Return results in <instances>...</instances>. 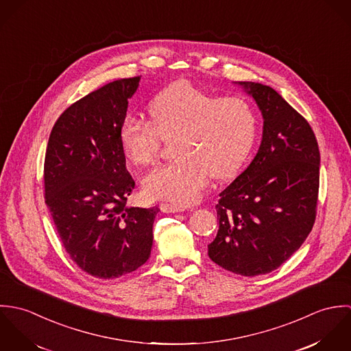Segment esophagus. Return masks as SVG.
I'll return each mask as SVG.
<instances>
[{"mask_svg":"<svg viewBox=\"0 0 351 351\" xmlns=\"http://www.w3.org/2000/svg\"><path fill=\"white\" fill-rule=\"evenodd\" d=\"M160 210L165 212V213H177V212H184V206H180V205H176V204H167V202H162L159 205Z\"/></svg>","mask_w":351,"mask_h":351,"instance_id":"34e87169","label":"esophagus"}]
</instances>
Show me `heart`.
<instances>
[{"mask_svg": "<svg viewBox=\"0 0 351 351\" xmlns=\"http://www.w3.org/2000/svg\"><path fill=\"white\" fill-rule=\"evenodd\" d=\"M149 120L127 114L119 127V145L132 165H149L159 142L171 136L176 158L142 178L149 200L189 205L209 184L234 174L249 156L258 131V116L241 97H217L180 81L150 101Z\"/></svg>", "mask_w": 351, "mask_h": 351, "instance_id": "obj_1", "label": "heart"}]
</instances>
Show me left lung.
Masks as SVG:
<instances>
[{
    "instance_id": "left-lung-1",
    "label": "left lung",
    "mask_w": 351,
    "mask_h": 351,
    "mask_svg": "<svg viewBox=\"0 0 351 351\" xmlns=\"http://www.w3.org/2000/svg\"><path fill=\"white\" fill-rule=\"evenodd\" d=\"M235 84L262 113V141L247 169L219 195V231L208 255L226 270L254 277L280 267L311 232L320 154L308 121L273 88Z\"/></svg>"
}]
</instances>
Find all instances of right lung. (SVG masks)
<instances>
[{"mask_svg":"<svg viewBox=\"0 0 351 351\" xmlns=\"http://www.w3.org/2000/svg\"><path fill=\"white\" fill-rule=\"evenodd\" d=\"M141 77L92 92L56 120L45 160V192L58 235L88 274L117 278L150 258L159 209L127 206L135 181L125 167L119 127Z\"/></svg>","mask_w":351,"mask_h":351,"instance_id":"right-lung-1","label":"right lung"}]
</instances>
